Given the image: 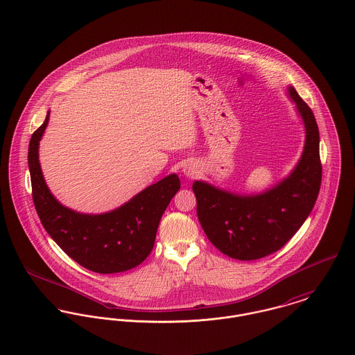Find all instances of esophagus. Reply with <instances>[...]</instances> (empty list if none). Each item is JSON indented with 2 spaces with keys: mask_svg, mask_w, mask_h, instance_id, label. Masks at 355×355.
Listing matches in <instances>:
<instances>
[{
  "mask_svg": "<svg viewBox=\"0 0 355 355\" xmlns=\"http://www.w3.org/2000/svg\"><path fill=\"white\" fill-rule=\"evenodd\" d=\"M198 173H200V170H198L197 163L188 162V163L184 166V174H185L187 177H189V178H195V177H197Z\"/></svg>",
  "mask_w": 355,
  "mask_h": 355,
  "instance_id": "34e87169",
  "label": "esophagus"
}]
</instances>
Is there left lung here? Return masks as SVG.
Here are the masks:
<instances>
[{
    "mask_svg": "<svg viewBox=\"0 0 355 355\" xmlns=\"http://www.w3.org/2000/svg\"><path fill=\"white\" fill-rule=\"evenodd\" d=\"M305 126V146L293 171L270 189L241 195L193 182L200 225L223 254L236 260L266 257L294 236L315 207L321 185L320 136L311 107L287 87Z\"/></svg>",
    "mask_w": 355,
    "mask_h": 355,
    "instance_id": "1",
    "label": "left lung"
}]
</instances>
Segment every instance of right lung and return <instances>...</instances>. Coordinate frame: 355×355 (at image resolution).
<instances>
[{
	"instance_id": "1",
	"label": "right lung",
	"mask_w": 355,
	"mask_h": 355,
	"mask_svg": "<svg viewBox=\"0 0 355 355\" xmlns=\"http://www.w3.org/2000/svg\"><path fill=\"white\" fill-rule=\"evenodd\" d=\"M49 116L50 112L33 133L28 147L33 200L44 230L71 259L89 271L117 274L137 267L151 253L160 218L180 191L178 175L164 177L110 212H76L51 195L42 174L38 151Z\"/></svg>"
}]
</instances>
